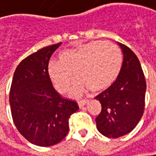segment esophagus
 Returning <instances> with one entry per match:
<instances>
[{
  "instance_id": "1",
  "label": "esophagus",
  "mask_w": 156,
  "mask_h": 156,
  "mask_svg": "<svg viewBox=\"0 0 156 156\" xmlns=\"http://www.w3.org/2000/svg\"><path fill=\"white\" fill-rule=\"evenodd\" d=\"M87 101H87V100H82V101H78V106L81 108V107H83V106H85L86 104L87 103Z\"/></svg>"
}]
</instances>
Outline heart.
<instances>
[{"label":"heart","mask_w":156,"mask_h":156,"mask_svg":"<svg viewBox=\"0 0 156 156\" xmlns=\"http://www.w3.org/2000/svg\"><path fill=\"white\" fill-rule=\"evenodd\" d=\"M60 61L52 60L47 67L51 83L60 93L71 85L73 73L77 80L70 94L78 96L89 88L99 92L110 87L122 67V53L112 42L96 41L66 48L59 54Z\"/></svg>","instance_id":"obj_1"}]
</instances>
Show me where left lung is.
I'll return each mask as SVG.
<instances>
[{"label":"left lung","mask_w":156,"mask_h":156,"mask_svg":"<svg viewBox=\"0 0 156 156\" xmlns=\"http://www.w3.org/2000/svg\"><path fill=\"white\" fill-rule=\"evenodd\" d=\"M124 59L114 83L95 97L101 104L96 117L98 131L108 138L131 133L140 122L145 108L147 84L140 62L125 45L117 42Z\"/></svg>","instance_id":"1"}]
</instances>
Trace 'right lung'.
I'll list each match as a JSON object with an SVG mask.
<instances>
[{
	"mask_svg": "<svg viewBox=\"0 0 156 156\" xmlns=\"http://www.w3.org/2000/svg\"><path fill=\"white\" fill-rule=\"evenodd\" d=\"M62 43L45 47L27 56L15 70L9 104L18 132L32 144L50 147L69 133V119L78 111L76 101L62 98L47 73L53 53Z\"/></svg>",
	"mask_w": 156,
	"mask_h": 156,
	"instance_id": "right-lung-1",
	"label": "right lung"
}]
</instances>
